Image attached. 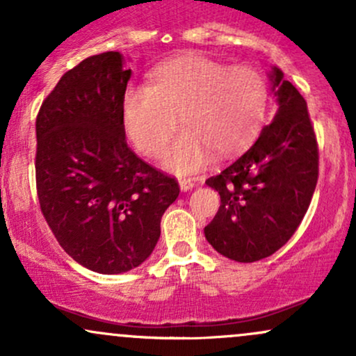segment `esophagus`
Masks as SVG:
<instances>
[{"label":"esophagus","instance_id":"1","mask_svg":"<svg viewBox=\"0 0 356 356\" xmlns=\"http://www.w3.org/2000/svg\"><path fill=\"white\" fill-rule=\"evenodd\" d=\"M179 186H181L182 192H187L195 186V182L192 181V179H181V181H179Z\"/></svg>","mask_w":356,"mask_h":356}]
</instances>
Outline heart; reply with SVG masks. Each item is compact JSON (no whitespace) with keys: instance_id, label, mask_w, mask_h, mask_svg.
Masks as SVG:
<instances>
[{"instance_id":"1","label":"heart","mask_w":356,"mask_h":356,"mask_svg":"<svg viewBox=\"0 0 356 356\" xmlns=\"http://www.w3.org/2000/svg\"><path fill=\"white\" fill-rule=\"evenodd\" d=\"M268 110V83L252 67H227L199 53L162 61L149 85L124 93L122 117L127 137L147 157L162 150L179 120L184 125L165 147L162 164L191 174L214 150L227 157L254 140Z\"/></svg>"}]
</instances>
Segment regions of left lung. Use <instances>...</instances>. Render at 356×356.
I'll return each mask as SVG.
<instances>
[{
  "mask_svg": "<svg viewBox=\"0 0 356 356\" xmlns=\"http://www.w3.org/2000/svg\"><path fill=\"white\" fill-rule=\"evenodd\" d=\"M277 102L273 122L234 164L206 184L220 206L204 234L219 254L254 263L275 254L303 220L318 182V144L308 107L283 72L269 73Z\"/></svg>",
  "mask_w": 356,
  "mask_h": 356,
  "instance_id": "1",
  "label": "left lung"
}]
</instances>
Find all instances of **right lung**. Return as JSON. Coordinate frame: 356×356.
<instances>
[{
  "label": "right lung",
  "instance_id": "obj_1",
  "mask_svg": "<svg viewBox=\"0 0 356 356\" xmlns=\"http://www.w3.org/2000/svg\"><path fill=\"white\" fill-rule=\"evenodd\" d=\"M118 51L80 61L61 76L36 117V191L60 246L102 275L140 266L179 195L125 140L122 100L132 70Z\"/></svg>",
  "mask_w": 356,
  "mask_h": 356
}]
</instances>
